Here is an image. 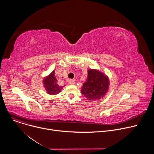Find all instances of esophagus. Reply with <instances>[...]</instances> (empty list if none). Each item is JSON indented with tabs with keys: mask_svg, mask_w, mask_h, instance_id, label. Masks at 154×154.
<instances>
[{
	"mask_svg": "<svg viewBox=\"0 0 154 154\" xmlns=\"http://www.w3.org/2000/svg\"><path fill=\"white\" fill-rule=\"evenodd\" d=\"M68 83H69V84L73 85V84H74V83H75V80H73V79H69V80H68Z\"/></svg>",
	"mask_w": 154,
	"mask_h": 154,
	"instance_id": "1",
	"label": "esophagus"
}]
</instances>
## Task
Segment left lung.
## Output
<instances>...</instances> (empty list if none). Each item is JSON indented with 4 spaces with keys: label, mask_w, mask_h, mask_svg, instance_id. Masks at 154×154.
Masks as SVG:
<instances>
[{
    "label": "left lung",
    "mask_w": 154,
    "mask_h": 154,
    "mask_svg": "<svg viewBox=\"0 0 154 154\" xmlns=\"http://www.w3.org/2000/svg\"><path fill=\"white\" fill-rule=\"evenodd\" d=\"M108 88L109 80L106 75L99 71L89 69L81 92L88 100H96L105 95Z\"/></svg>",
    "instance_id": "left-lung-1"
}]
</instances>
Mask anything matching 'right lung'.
I'll use <instances>...</instances> for the list:
<instances>
[{
	"label": "right lung",
	"mask_w": 154,
	"mask_h": 154,
	"mask_svg": "<svg viewBox=\"0 0 154 154\" xmlns=\"http://www.w3.org/2000/svg\"><path fill=\"white\" fill-rule=\"evenodd\" d=\"M43 83L48 93L51 95L59 93L63 88L62 86H60L57 83V79L55 75V71H54L48 77L44 79Z\"/></svg>",
	"instance_id": "right-lung-1"
}]
</instances>
